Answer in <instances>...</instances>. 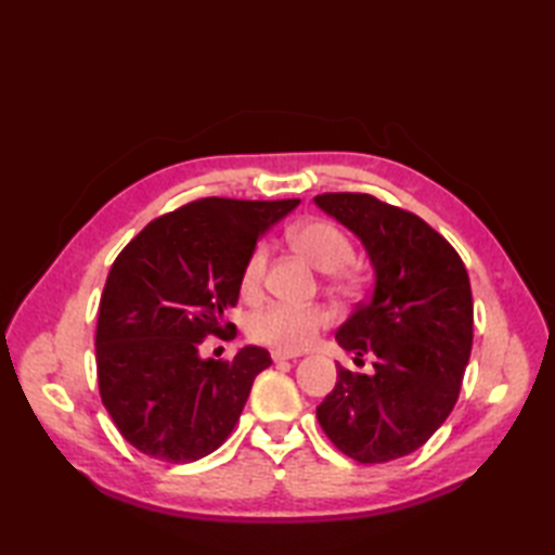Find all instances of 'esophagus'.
<instances>
[{"mask_svg":"<svg viewBox=\"0 0 555 555\" xmlns=\"http://www.w3.org/2000/svg\"><path fill=\"white\" fill-rule=\"evenodd\" d=\"M271 358H274V362L296 360V358H300V352H291V350H271Z\"/></svg>","mask_w":555,"mask_h":555,"instance_id":"esophagus-1","label":"esophagus"}]
</instances>
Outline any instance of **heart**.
Listing matches in <instances>:
<instances>
[{
  "label": "heart",
  "instance_id": "obj_1",
  "mask_svg": "<svg viewBox=\"0 0 555 555\" xmlns=\"http://www.w3.org/2000/svg\"><path fill=\"white\" fill-rule=\"evenodd\" d=\"M291 245L320 271H338L352 259V243L348 235L328 221H302L288 233ZM267 267V247L257 245L247 255L241 274V288L245 296H257L262 288ZM328 324V312L317 305H293V302H269L257 310L247 332L257 344L274 346L279 350H302L308 348L320 334V328Z\"/></svg>",
  "mask_w": 555,
  "mask_h": 555
}]
</instances>
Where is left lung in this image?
<instances>
[{"label":"left lung","mask_w":555,"mask_h":555,"mask_svg":"<svg viewBox=\"0 0 555 555\" xmlns=\"http://www.w3.org/2000/svg\"><path fill=\"white\" fill-rule=\"evenodd\" d=\"M312 203L367 253L372 298L338 326L352 360L372 374L336 367L317 420L358 463L410 455L441 427L473 350V291L463 259L427 221L364 193H324Z\"/></svg>","instance_id":"left-lung-1"}]
</instances>
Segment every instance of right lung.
<instances>
[{"mask_svg": "<svg viewBox=\"0 0 555 555\" xmlns=\"http://www.w3.org/2000/svg\"><path fill=\"white\" fill-rule=\"evenodd\" d=\"M298 203L195 199L150 221L116 257L100 300L98 382L116 429L140 453L193 463L233 431L271 356L243 346L221 362L199 346L231 332L223 314L238 302L247 255Z\"/></svg>", "mask_w": 555, "mask_h": 555, "instance_id": "obj_1", "label": "right lung"}]
</instances>
